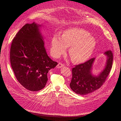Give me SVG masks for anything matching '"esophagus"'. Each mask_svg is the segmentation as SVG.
I'll list each match as a JSON object with an SVG mask.
<instances>
[{
  "label": "esophagus",
  "mask_w": 121,
  "mask_h": 121,
  "mask_svg": "<svg viewBox=\"0 0 121 121\" xmlns=\"http://www.w3.org/2000/svg\"><path fill=\"white\" fill-rule=\"evenodd\" d=\"M65 66V65L62 64V63H58V64L56 66V67L58 68H61L62 67H63Z\"/></svg>",
  "instance_id": "34e87169"
}]
</instances>
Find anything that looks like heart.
<instances>
[{
  "label": "heart",
  "instance_id": "1",
  "mask_svg": "<svg viewBox=\"0 0 121 121\" xmlns=\"http://www.w3.org/2000/svg\"><path fill=\"white\" fill-rule=\"evenodd\" d=\"M96 45L95 38L85 30L77 28L65 30L61 36L56 33L51 39V53L59 57L69 50L72 61L82 63L87 61L91 56Z\"/></svg>",
  "mask_w": 121,
  "mask_h": 121
}]
</instances>
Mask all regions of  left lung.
Instances as JSON below:
<instances>
[{"label":"left lung","mask_w":121,"mask_h":121,"mask_svg":"<svg viewBox=\"0 0 121 121\" xmlns=\"http://www.w3.org/2000/svg\"><path fill=\"white\" fill-rule=\"evenodd\" d=\"M107 60L104 69L98 75L92 73V65L95 58H92L83 64L72 68V78L70 83L71 90L79 95H86L99 89L104 83L111 70L113 54L110 50L104 53Z\"/></svg>","instance_id":"obj_1"}]
</instances>
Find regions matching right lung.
<instances>
[{"instance_id":"1","label":"right lung","mask_w":121,"mask_h":121,"mask_svg":"<svg viewBox=\"0 0 121 121\" xmlns=\"http://www.w3.org/2000/svg\"><path fill=\"white\" fill-rule=\"evenodd\" d=\"M41 25L26 24L11 43L10 60L15 76L25 89L37 91L45 87L47 73L58 64L47 55Z\"/></svg>"}]
</instances>
